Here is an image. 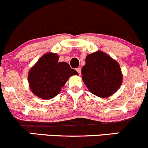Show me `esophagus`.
Segmentation results:
<instances>
[{
  "label": "esophagus",
  "mask_w": 148,
  "mask_h": 148,
  "mask_svg": "<svg viewBox=\"0 0 148 148\" xmlns=\"http://www.w3.org/2000/svg\"><path fill=\"white\" fill-rule=\"evenodd\" d=\"M77 72L79 73V74H81V71H82V69H81L80 67L77 68Z\"/></svg>",
  "instance_id": "1"
}]
</instances>
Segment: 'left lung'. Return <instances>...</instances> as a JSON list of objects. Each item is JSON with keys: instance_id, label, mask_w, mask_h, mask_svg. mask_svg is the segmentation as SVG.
Wrapping results in <instances>:
<instances>
[{"instance_id": "8db88e82", "label": "left lung", "mask_w": 148, "mask_h": 148, "mask_svg": "<svg viewBox=\"0 0 148 148\" xmlns=\"http://www.w3.org/2000/svg\"><path fill=\"white\" fill-rule=\"evenodd\" d=\"M82 74L90 92L101 98L108 97L116 93L123 81L119 64L101 51L86 56Z\"/></svg>"}]
</instances>
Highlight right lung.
<instances>
[{"mask_svg": "<svg viewBox=\"0 0 148 148\" xmlns=\"http://www.w3.org/2000/svg\"><path fill=\"white\" fill-rule=\"evenodd\" d=\"M59 56L48 52L42 56L28 73L32 92L42 99H50L61 91L71 76L78 75L66 62H59Z\"/></svg>", "mask_w": 148, "mask_h": 148, "instance_id": "obj_1", "label": "right lung"}]
</instances>
